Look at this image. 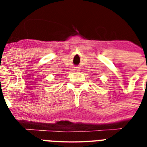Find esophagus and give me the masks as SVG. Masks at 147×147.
<instances>
[{
  "label": "esophagus",
  "mask_w": 147,
  "mask_h": 147,
  "mask_svg": "<svg viewBox=\"0 0 147 147\" xmlns=\"http://www.w3.org/2000/svg\"><path fill=\"white\" fill-rule=\"evenodd\" d=\"M72 70H74V71H79L78 69H73Z\"/></svg>",
  "instance_id": "esophagus-1"
}]
</instances>
